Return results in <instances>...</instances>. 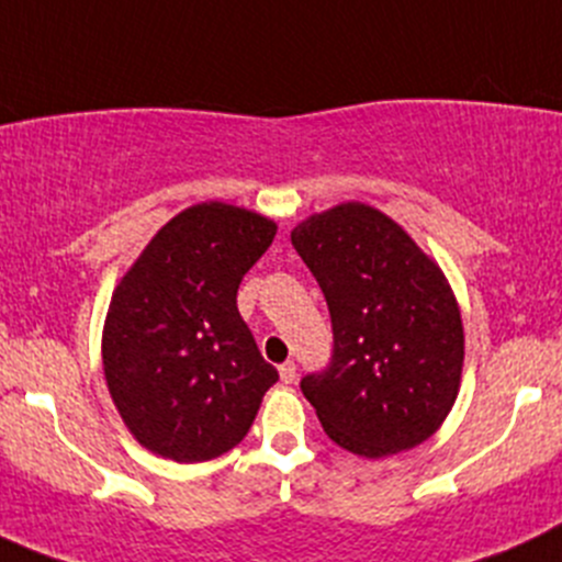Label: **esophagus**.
I'll use <instances>...</instances> for the list:
<instances>
[{
  "instance_id": "esophagus-1",
  "label": "esophagus",
  "mask_w": 562,
  "mask_h": 562,
  "mask_svg": "<svg viewBox=\"0 0 562 562\" xmlns=\"http://www.w3.org/2000/svg\"><path fill=\"white\" fill-rule=\"evenodd\" d=\"M280 381L285 383V386L296 383V364H293V361H285V364H280Z\"/></svg>"
}]
</instances>
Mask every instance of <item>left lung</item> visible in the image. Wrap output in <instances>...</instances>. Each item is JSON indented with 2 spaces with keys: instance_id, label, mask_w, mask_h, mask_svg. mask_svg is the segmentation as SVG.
Returning <instances> with one entry per match:
<instances>
[{
  "instance_id": "obj_1",
  "label": "left lung",
  "mask_w": 562,
  "mask_h": 562,
  "mask_svg": "<svg viewBox=\"0 0 562 562\" xmlns=\"http://www.w3.org/2000/svg\"><path fill=\"white\" fill-rule=\"evenodd\" d=\"M334 328L328 370L302 381L323 429L381 459L432 438L454 407L464 328L443 269L400 223L345 201L291 231Z\"/></svg>"
}]
</instances>
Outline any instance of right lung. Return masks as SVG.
<instances>
[{"label":"right lung","mask_w":562,"mask_h":562,"mask_svg":"<svg viewBox=\"0 0 562 562\" xmlns=\"http://www.w3.org/2000/svg\"><path fill=\"white\" fill-rule=\"evenodd\" d=\"M277 223L223 201L168 220L113 288L103 372L124 427L151 454L206 462L245 440L277 370L236 307Z\"/></svg>","instance_id":"1"}]
</instances>
